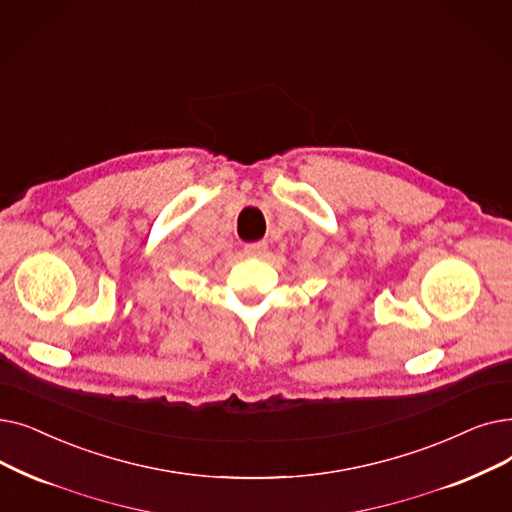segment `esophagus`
<instances>
[{"instance_id": "1", "label": "esophagus", "mask_w": 512, "mask_h": 512, "mask_svg": "<svg viewBox=\"0 0 512 512\" xmlns=\"http://www.w3.org/2000/svg\"><path fill=\"white\" fill-rule=\"evenodd\" d=\"M265 251H268V242H265V240L244 244V253H247L249 257H259V255H263Z\"/></svg>"}]
</instances>
